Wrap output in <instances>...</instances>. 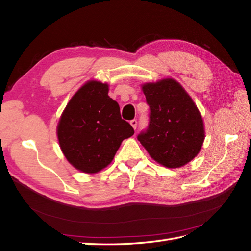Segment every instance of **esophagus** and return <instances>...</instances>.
Masks as SVG:
<instances>
[{
	"mask_svg": "<svg viewBox=\"0 0 251 251\" xmlns=\"http://www.w3.org/2000/svg\"><path fill=\"white\" fill-rule=\"evenodd\" d=\"M130 125L132 126V128L136 129V128H137V125H138L137 120H131V121H130Z\"/></svg>",
	"mask_w": 251,
	"mask_h": 251,
	"instance_id": "1",
	"label": "esophagus"
}]
</instances>
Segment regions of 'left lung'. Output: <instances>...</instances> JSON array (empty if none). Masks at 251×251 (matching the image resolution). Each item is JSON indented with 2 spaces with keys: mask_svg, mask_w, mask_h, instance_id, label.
<instances>
[{
  "mask_svg": "<svg viewBox=\"0 0 251 251\" xmlns=\"http://www.w3.org/2000/svg\"><path fill=\"white\" fill-rule=\"evenodd\" d=\"M150 106L149 126L138 140L150 156L168 168H178L199 154L205 139L204 123L193 100L173 78L142 85Z\"/></svg>",
  "mask_w": 251,
  "mask_h": 251,
  "instance_id": "1",
  "label": "left lung"
}]
</instances>
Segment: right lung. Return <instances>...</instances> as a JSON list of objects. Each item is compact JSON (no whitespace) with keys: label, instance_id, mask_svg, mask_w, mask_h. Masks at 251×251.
I'll use <instances>...</instances> for the list:
<instances>
[{"label":"right lung","instance_id":"right-lung-1","mask_svg":"<svg viewBox=\"0 0 251 251\" xmlns=\"http://www.w3.org/2000/svg\"><path fill=\"white\" fill-rule=\"evenodd\" d=\"M108 93V84L87 82L69 101L58 123L61 151L83 173L95 174L108 166L122 141L135 132Z\"/></svg>","mask_w":251,"mask_h":251}]
</instances>
